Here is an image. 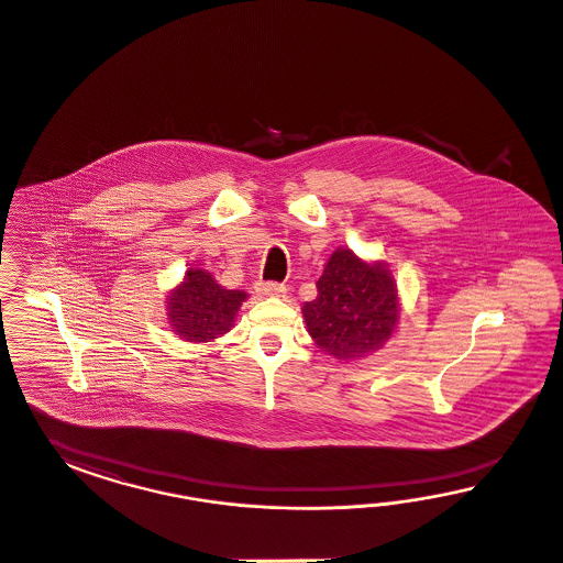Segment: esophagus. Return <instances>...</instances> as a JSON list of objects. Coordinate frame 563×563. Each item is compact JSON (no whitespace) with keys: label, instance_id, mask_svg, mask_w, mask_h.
<instances>
[{"label":"esophagus","instance_id":"obj_1","mask_svg":"<svg viewBox=\"0 0 563 563\" xmlns=\"http://www.w3.org/2000/svg\"><path fill=\"white\" fill-rule=\"evenodd\" d=\"M257 290L266 297H285L287 295V287L280 283H260Z\"/></svg>","mask_w":563,"mask_h":563}]
</instances>
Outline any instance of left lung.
<instances>
[{"mask_svg": "<svg viewBox=\"0 0 563 563\" xmlns=\"http://www.w3.org/2000/svg\"><path fill=\"white\" fill-rule=\"evenodd\" d=\"M318 297L301 307L307 332L325 355L367 357L393 339L400 297L386 262H369L336 247L318 280Z\"/></svg>", "mask_w": 563, "mask_h": 563, "instance_id": "8db88e82", "label": "left lung"}]
</instances>
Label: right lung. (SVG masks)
I'll use <instances>...</instances> for the list:
<instances>
[{
	"label": "right lung",
	"instance_id": "right-lung-1",
	"mask_svg": "<svg viewBox=\"0 0 563 563\" xmlns=\"http://www.w3.org/2000/svg\"><path fill=\"white\" fill-rule=\"evenodd\" d=\"M247 297L245 290L224 289L212 274L189 266L165 301L170 332L191 344L217 341L235 325Z\"/></svg>",
	"mask_w": 563,
	"mask_h": 563
}]
</instances>
